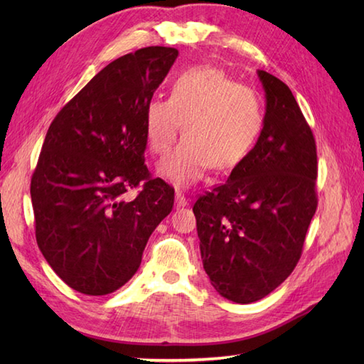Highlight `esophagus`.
Returning a JSON list of instances; mask_svg holds the SVG:
<instances>
[{"label":"esophagus","mask_w":364,"mask_h":364,"mask_svg":"<svg viewBox=\"0 0 364 364\" xmlns=\"http://www.w3.org/2000/svg\"><path fill=\"white\" fill-rule=\"evenodd\" d=\"M175 206L176 208H184L188 206V198L183 194V191H176L175 192Z\"/></svg>","instance_id":"34e87169"}]
</instances>
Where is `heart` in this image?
I'll return each instance as SVG.
<instances>
[{
  "label": "heart",
  "mask_w": 364,
  "mask_h": 364,
  "mask_svg": "<svg viewBox=\"0 0 364 364\" xmlns=\"http://www.w3.org/2000/svg\"><path fill=\"white\" fill-rule=\"evenodd\" d=\"M262 120L258 92L208 65L178 73L168 98L153 97L144 109L145 139L153 154L167 153L181 127V142L159 164V173L178 186L198 181L208 167L228 172L241 164Z\"/></svg>",
  "instance_id": "obj_1"
}]
</instances>
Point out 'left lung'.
Returning <instances> with one entry per match:
<instances>
[{
	"label": "left lung",
	"instance_id": "8db88e82",
	"mask_svg": "<svg viewBox=\"0 0 364 364\" xmlns=\"http://www.w3.org/2000/svg\"><path fill=\"white\" fill-rule=\"evenodd\" d=\"M258 76L266 115L257 145L192 208L205 272L236 304L266 297L291 275L318 208L313 131L291 89L264 70Z\"/></svg>",
	"mask_w": 364,
	"mask_h": 364
}]
</instances>
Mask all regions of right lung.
<instances>
[{
	"instance_id": "obj_1",
	"label": "right lung",
	"mask_w": 364,
	"mask_h": 364,
	"mask_svg": "<svg viewBox=\"0 0 364 364\" xmlns=\"http://www.w3.org/2000/svg\"><path fill=\"white\" fill-rule=\"evenodd\" d=\"M178 50L146 46L107 64L51 122L31 178L36 239L72 289L106 296L141 266L175 191L145 166L144 109ZM141 191L136 198L127 192Z\"/></svg>"
}]
</instances>
